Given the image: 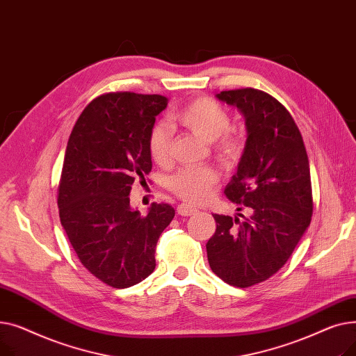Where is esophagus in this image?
<instances>
[{
	"mask_svg": "<svg viewBox=\"0 0 356 356\" xmlns=\"http://www.w3.org/2000/svg\"><path fill=\"white\" fill-rule=\"evenodd\" d=\"M197 211L195 209V208H191L189 204H184V203H181V204H179L177 207V213L180 215V216H192V215H195Z\"/></svg>",
	"mask_w": 356,
	"mask_h": 356,
	"instance_id": "obj_1",
	"label": "esophagus"
}]
</instances>
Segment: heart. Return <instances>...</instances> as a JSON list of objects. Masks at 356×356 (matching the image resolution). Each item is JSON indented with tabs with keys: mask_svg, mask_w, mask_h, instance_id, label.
<instances>
[{
	"mask_svg": "<svg viewBox=\"0 0 356 356\" xmlns=\"http://www.w3.org/2000/svg\"><path fill=\"white\" fill-rule=\"evenodd\" d=\"M172 121L191 133L211 143L218 160L227 167L235 165L244 154L245 143L239 136L229 133L231 117L215 101L199 98L180 108L173 114ZM168 134L163 128H154L148 137V154L157 164H163L168 157ZM218 173L212 167L183 168L168 180L170 189L180 199L199 203L207 199L212 186L218 181Z\"/></svg>",
	"mask_w": 356,
	"mask_h": 356,
	"instance_id": "1",
	"label": "heart"
}]
</instances>
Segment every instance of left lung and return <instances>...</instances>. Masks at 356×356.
Returning <instances> with one entry per match:
<instances>
[{"label": "left lung", "instance_id": "obj_1", "mask_svg": "<svg viewBox=\"0 0 356 356\" xmlns=\"http://www.w3.org/2000/svg\"><path fill=\"white\" fill-rule=\"evenodd\" d=\"M216 98L236 106L245 120V149L225 195L250 215H213L208 261L223 282L245 289L282 268L309 228L310 167L300 131L275 98L252 88L223 90Z\"/></svg>", "mask_w": 356, "mask_h": 356}]
</instances>
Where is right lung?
<instances>
[{
	"instance_id": "1",
	"label": "right lung",
	"mask_w": 356,
	"mask_h": 356,
	"mask_svg": "<svg viewBox=\"0 0 356 356\" xmlns=\"http://www.w3.org/2000/svg\"><path fill=\"white\" fill-rule=\"evenodd\" d=\"M167 106L161 95L106 93L74 124L59 184L62 227L83 267L114 289L138 284L156 268V245L175 218L167 203L148 213L129 204L134 181L152 172L148 137Z\"/></svg>"
}]
</instances>
